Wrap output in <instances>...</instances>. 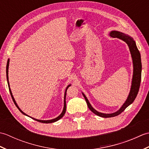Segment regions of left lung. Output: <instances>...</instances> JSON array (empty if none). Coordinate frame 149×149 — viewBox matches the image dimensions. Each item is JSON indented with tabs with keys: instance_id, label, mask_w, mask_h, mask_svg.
I'll return each mask as SVG.
<instances>
[{
	"instance_id": "obj_1",
	"label": "left lung",
	"mask_w": 149,
	"mask_h": 149,
	"mask_svg": "<svg viewBox=\"0 0 149 149\" xmlns=\"http://www.w3.org/2000/svg\"><path fill=\"white\" fill-rule=\"evenodd\" d=\"M110 36L113 38H118L119 39H121L123 41H124L125 43H127L128 45L129 49H130V52L132 56V61H133V66H134V70H133V77H132V85L131 88V91L129 93V96L127 97V99L126 100L125 102L123 104L121 108H120L118 111H116L114 113L111 114H104L102 113H99L95 109H94L90 105V102H88L86 97L84 95V94L83 93V96L84 97L86 102L87 103L88 107L89 109L95 115L104 117V118H109V117H113L116 116L117 115H120V113H122L123 111L127 107H128L130 104H131L134 102L136 97L139 91L140 86V83H141V56L140 53L137 48L136 45L133 39L129 35H127L124 33L118 32V31H111L110 33Z\"/></svg>"
}]
</instances>
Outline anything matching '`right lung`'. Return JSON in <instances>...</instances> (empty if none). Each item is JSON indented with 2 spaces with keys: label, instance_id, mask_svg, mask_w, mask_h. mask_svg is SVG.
<instances>
[{
  "label": "right lung",
  "instance_id": "add662e5",
  "mask_svg": "<svg viewBox=\"0 0 149 149\" xmlns=\"http://www.w3.org/2000/svg\"><path fill=\"white\" fill-rule=\"evenodd\" d=\"M9 60L8 59V62H7V65H6V76H7V80H8V86H9V92H10V94H11V97H12L13 100V102H14L15 104L16 105V106L17 107V108L19 109V111H20L22 113H23L24 115H26V116H28V115H26V113H24L23 111H22L20 108H19V107L18 106L17 103H16V102H15V99H14L13 97V95H12V93H11V90H10V88H9V81H8V67H9ZM70 86V85H68V86L67 87H66V91H65V98H64V99H65V100H64V108H63V112L61 113V115H60L59 116L57 117V118H54V119H52V120H37V119L33 118H32L34 119V120H36V121L39 122H41V123H49L54 122L58 121V120H59L60 118H61L62 117H63V116H64L65 113V112H66V100H65V99H66V90H67V89H68V87H69Z\"/></svg>",
  "mask_w": 149,
  "mask_h": 149
}]
</instances>
